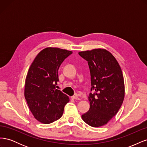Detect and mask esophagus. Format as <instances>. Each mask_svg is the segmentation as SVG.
<instances>
[{
    "mask_svg": "<svg viewBox=\"0 0 147 147\" xmlns=\"http://www.w3.org/2000/svg\"><path fill=\"white\" fill-rule=\"evenodd\" d=\"M72 99H75V100H79V99H80L77 95H75V96H72Z\"/></svg>",
    "mask_w": 147,
    "mask_h": 147,
    "instance_id": "obj_1",
    "label": "esophagus"
}]
</instances>
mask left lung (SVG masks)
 Masks as SVG:
<instances>
[{
  "label": "left lung",
  "instance_id": "left-lung-1",
  "mask_svg": "<svg viewBox=\"0 0 147 147\" xmlns=\"http://www.w3.org/2000/svg\"><path fill=\"white\" fill-rule=\"evenodd\" d=\"M79 55L88 61L91 88L88 96L90 107L82 115L92 127L105 125L121 107L124 98V83L121 67L115 57L105 49L80 51Z\"/></svg>",
  "mask_w": 147,
  "mask_h": 147
}]
</instances>
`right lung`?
Returning a JSON list of instances; mask_svg holds the SVG:
<instances>
[{"label": "right lung", "mask_w": 147, "mask_h": 147, "mask_svg": "<svg viewBox=\"0 0 147 147\" xmlns=\"http://www.w3.org/2000/svg\"><path fill=\"white\" fill-rule=\"evenodd\" d=\"M72 51L48 47L35 57L26 78L24 97L37 121L50 124L59 119L69 97L56 88L59 82L58 69Z\"/></svg>", "instance_id": "add662e5"}]
</instances>
